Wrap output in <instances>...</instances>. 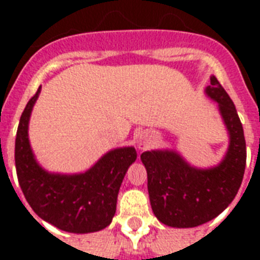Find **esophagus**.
<instances>
[{"label":"esophagus","instance_id":"34e87169","mask_svg":"<svg viewBox=\"0 0 260 260\" xmlns=\"http://www.w3.org/2000/svg\"><path fill=\"white\" fill-rule=\"evenodd\" d=\"M148 143H150V140H148L147 136H140V139H139V142H138L139 148H140V150H144V148L148 146Z\"/></svg>","mask_w":260,"mask_h":260}]
</instances>
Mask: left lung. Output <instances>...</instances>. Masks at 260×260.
I'll return each mask as SVG.
<instances>
[{
    "mask_svg": "<svg viewBox=\"0 0 260 260\" xmlns=\"http://www.w3.org/2000/svg\"><path fill=\"white\" fill-rule=\"evenodd\" d=\"M206 93L214 101L230 131L231 144L217 167L198 170L170 151H147L142 162L147 169L152 212L169 226L191 228L217 217L242 185L246 169V139L235 104L216 77H210Z\"/></svg>",
    "mask_w": 260,
    "mask_h": 260,
    "instance_id": "left-lung-1",
    "label": "left lung"
}]
</instances>
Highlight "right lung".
Instances as JSON below:
<instances>
[{
    "instance_id": "add662e5",
    "label": "right lung",
    "mask_w": 260,
    "mask_h": 260,
    "mask_svg": "<svg viewBox=\"0 0 260 260\" xmlns=\"http://www.w3.org/2000/svg\"><path fill=\"white\" fill-rule=\"evenodd\" d=\"M40 87L26 104L16 135L14 162L20 187L39 217L73 234L104 230L116 213L117 194L128 167L136 160L134 147L108 152L79 175L48 174L35 162L28 142V121Z\"/></svg>"
}]
</instances>
